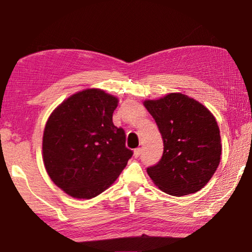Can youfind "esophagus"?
<instances>
[{
    "instance_id": "esophagus-1",
    "label": "esophagus",
    "mask_w": 252,
    "mask_h": 252,
    "mask_svg": "<svg viewBox=\"0 0 252 252\" xmlns=\"http://www.w3.org/2000/svg\"><path fill=\"white\" fill-rule=\"evenodd\" d=\"M141 155V149L140 148H136V149H134V151H133V157L134 158H139V156Z\"/></svg>"
}]
</instances>
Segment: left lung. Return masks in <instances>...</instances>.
Instances as JSON below:
<instances>
[{
	"instance_id": "obj_1",
	"label": "left lung",
	"mask_w": 252,
	"mask_h": 252,
	"mask_svg": "<svg viewBox=\"0 0 252 252\" xmlns=\"http://www.w3.org/2000/svg\"><path fill=\"white\" fill-rule=\"evenodd\" d=\"M143 105L163 140V155L147 169L149 177L160 190L174 197L198 192L220 162V130L213 114L182 93L146 100Z\"/></svg>"
}]
</instances>
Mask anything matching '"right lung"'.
I'll use <instances>...</instances> for the list:
<instances>
[{
	"label": "right lung",
	"instance_id": "1",
	"mask_svg": "<svg viewBox=\"0 0 252 252\" xmlns=\"http://www.w3.org/2000/svg\"><path fill=\"white\" fill-rule=\"evenodd\" d=\"M119 99L101 89H85L51 113L42 157L55 186L76 199H92L120 176L132 151L126 133L113 125Z\"/></svg>",
	"mask_w": 252,
	"mask_h": 252
}]
</instances>
